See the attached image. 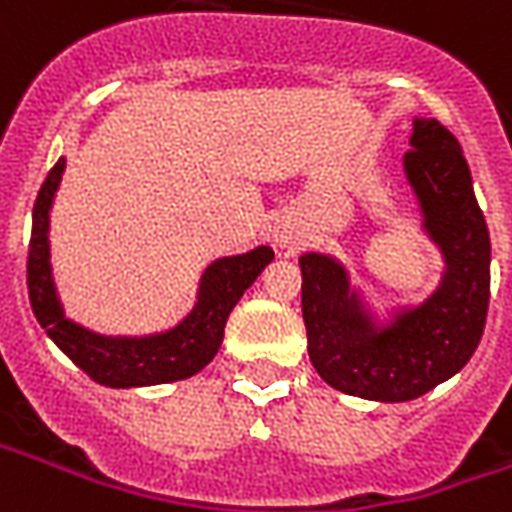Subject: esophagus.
<instances>
[{
  "label": "esophagus",
  "instance_id": "obj_1",
  "mask_svg": "<svg viewBox=\"0 0 512 512\" xmlns=\"http://www.w3.org/2000/svg\"><path fill=\"white\" fill-rule=\"evenodd\" d=\"M271 236H273V244H276L279 249H287V252H295L300 244L298 236H295L287 225H273Z\"/></svg>",
  "mask_w": 512,
  "mask_h": 512
}]
</instances>
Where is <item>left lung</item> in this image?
<instances>
[{"label": "left lung", "mask_w": 512, "mask_h": 512, "mask_svg": "<svg viewBox=\"0 0 512 512\" xmlns=\"http://www.w3.org/2000/svg\"><path fill=\"white\" fill-rule=\"evenodd\" d=\"M408 142L403 174L419 230L443 260L435 287L419 300L376 303L330 252L298 257L311 365L343 395L376 403H408L456 376L489 308V228L462 147L432 117H413Z\"/></svg>", "instance_id": "left-lung-1"}]
</instances>
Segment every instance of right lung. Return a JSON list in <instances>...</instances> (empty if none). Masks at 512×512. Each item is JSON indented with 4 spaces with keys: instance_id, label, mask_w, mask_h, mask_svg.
Returning <instances> with one entry per match:
<instances>
[{
    "instance_id": "right-lung-1",
    "label": "right lung",
    "mask_w": 512,
    "mask_h": 512,
    "mask_svg": "<svg viewBox=\"0 0 512 512\" xmlns=\"http://www.w3.org/2000/svg\"><path fill=\"white\" fill-rule=\"evenodd\" d=\"M64 169L66 158H58L48 179L39 187L31 214L29 300L42 330L77 368L112 389L171 384L195 376L220 351L230 311L255 284L265 265L273 263V249L260 244L241 255L212 260L201 271L193 308L179 322L163 330L139 335L91 330L66 317L50 263V209L61 187Z\"/></svg>"
}]
</instances>
